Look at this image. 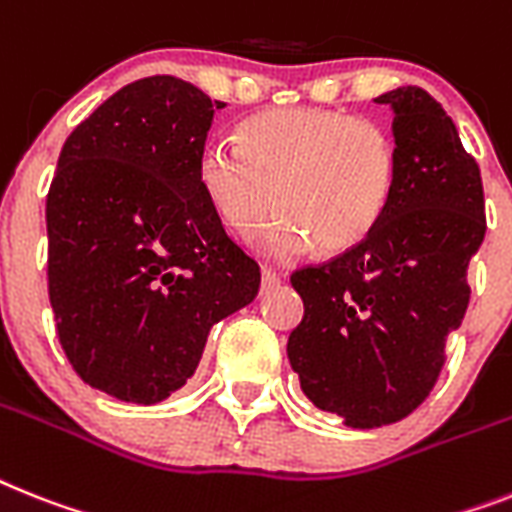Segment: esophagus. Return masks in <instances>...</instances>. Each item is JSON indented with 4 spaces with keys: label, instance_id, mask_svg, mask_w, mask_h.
I'll return each instance as SVG.
<instances>
[{
    "label": "esophagus",
    "instance_id": "obj_1",
    "mask_svg": "<svg viewBox=\"0 0 512 512\" xmlns=\"http://www.w3.org/2000/svg\"><path fill=\"white\" fill-rule=\"evenodd\" d=\"M282 282V277L277 272H272V269H264L261 272V290H272V287H277Z\"/></svg>",
    "mask_w": 512,
    "mask_h": 512
}]
</instances>
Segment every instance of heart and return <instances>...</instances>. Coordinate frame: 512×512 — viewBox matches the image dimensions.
<instances>
[{"mask_svg": "<svg viewBox=\"0 0 512 512\" xmlns=\"http://www.w3.org/2000/svg\"><path fill=\"white\" fill-rule=\"evenodd\" d=\"M398 146L369 117L335 109H272L240 128V143L209 141L198 188L230 232L246 238L272 206L261 251L295 259L319 243L348 251L377 230L398 185Z\"/></svg>", "mask_w": 512, "mask_h": 512, "instance_id": "obj_1", "label": "heart"}]
</instances>
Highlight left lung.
Instances as JSON below:
<instances>
[{
	"label": "left lung",
	"mask_w": 512,
	"mask_h": 512,
	"mask_svg": "<svg viewBox=\"0 0 512 512\" xmlns=\"http://www.w3.org/2000/svg\"><path fill=\"white\" fill-rule=\"evenodd\" d=\"M377 101L395 109L390 209L363 243L290 274L303 298L290 366L306 398L353 429L395 424L432 392L487 232L479 164L442 104L418 86Z\"/></svg>",
	"instance_id": "obj_1"
}]
</instances>
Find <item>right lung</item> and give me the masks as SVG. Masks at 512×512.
Listing matches in <instances>:
<instances>
[{"label": "right lung", "mask_w": 512, "mask_h": 512, "mask_svg": "<svg viewBox=\"0 0 512 512\" xmlns=\"http://www.w3.org/2000/svg\"><path fill=\"white\" fill-rule=\"evenodd\" d=\"M219 107L172 75L135 80L67 135L49 185L59 342L83 382L125 403L180 390L209 329L259 293V264L198 188Z\"/></svg>", "instance_id": "right-lung-1"}]
</instances>
